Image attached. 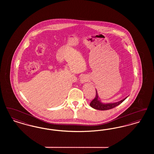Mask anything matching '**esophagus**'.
<instances>
[{
  "mask_svg": "<svg viewBox=\"0 0 154 154\" xmlns=\"http://www.w3.org/2000/svg\"><path fill=\"white\" fill-rule=\"evenodd\" d=\"M88 81V77L86 75H82L81 77L80 82L81 83L83 84L86 82Z\"/></svg>",
  "mask_w": 154,
  "mask_h": 154,
  "instance_id": "1",
  "label": "esophagus"
}]
</instances>
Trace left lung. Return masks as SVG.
Wrapping results in <instances>:
<instances>
[{
    "instance_id": "obj_1",
    "label": "left lung",
    "mask_w": 154,
    "mask_h": 154,
    "mask_svg": "<svg viewBox=\"0 0 154 154\" xmlns=\"http://www.w3.org/2000/svg\"><path fill=\"white\" fill-rule=\"evenodd\" d=\"M99 96L97 94V91H96V96L92 100V102L90 103V106L96 110H110L111 109H113L116 107V106L120 104L121 103L123 102L127 98L125 97L124 99L116 103H102L100 102V100H99Z\"/></svg>"
}]
</instances>
